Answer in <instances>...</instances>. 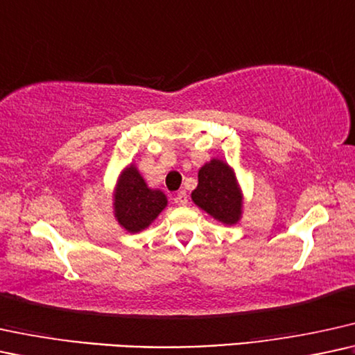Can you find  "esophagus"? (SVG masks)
Masks as SVG:
<instances>
[{
  "label": "esophagus",
  "instance_id": "obj_1",
  "mask_svg": "<svg viewBox=\"0 0 355 355\" xmlns=\"http://www.w3.org/2000/svg\"><path fill=\"white\" fill-rule=\"evenodd\" d=\"M177 203L178 205H187L188 203V195H187V191L185 190H182V191H178L177 193Z\"/></svg>",
  "mask_w": 355,
  "mask_h": 355
}]
</instances>
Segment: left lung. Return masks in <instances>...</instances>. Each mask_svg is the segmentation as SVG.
Wrapping results in <instances>:
<instances>
[{"mask_svg":"<svg viewBox=\"0 0 355 355\" xmlns=\"http://www.w3.org/2000/svg\"><path fill=\"white\" fill-rule=\"evenodd\" d=\"M191 200L209 216L232 226L242 214V191L234 170L219 159L209 160L198 172V187L191 191Z\"/></svg>","mask_w":355,"mask_h":355,"instance_id":"left-lung-1","label":"left lung"}]
</instances>
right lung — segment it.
<instances>
[{
	"instance_id": "1",
	"label": "right lung",
	"mask_w": 355,
	"mask_h": 355,
	"mask_svg": "<svg viewBox=\"0 0 355 355\" xmlns=\"http://www.w3.org/2000/svg\"><path fill=\"white\" fill-rule=\"evenodd\" d=\"M114 218L125 231L136 234L150 226V223L167 206L164 191L152 190L139 170L131 164L119 175L114 190Z\"/></svg>"
}]
</instances>
